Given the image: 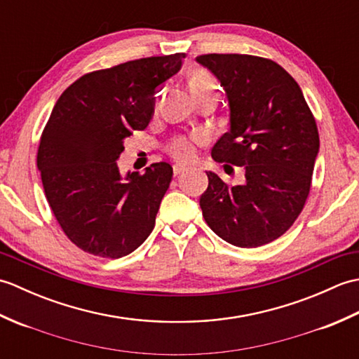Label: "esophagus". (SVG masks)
<instances>
[{
  "label": "esophagus",
  "mask_w": 359,
  "mask_h": 359,
  "mask_svg": "<svg viewBox=\"0 0 359 359\" xmlns=\"http://www.w3.org/2000/svg\"><path fill=\"white\" fill-rule=\"evenodd\" d=\"M185 171H188V168L184 166V165H174L172 166V172H174L175 177H177V175H182Z\"/></svg>",
  "instance_id": "obj_1"
}]
</instances>
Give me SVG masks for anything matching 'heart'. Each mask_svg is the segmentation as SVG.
I'll list each match as a JSON object with an SVG mask.
<instances>
[{
	"instance_id": "obj_1",
	"label": "heart",
	"mask_w": 359,
	"mask_h": 359,
	"mask_svg": "<svg viewBox=\"0 0 359 359\" xmlns=\"http://www.w3.org/2000/svg\"><path fill=\"white\" fill-rule=\"evenodd\" d=\"M211 88H216L215 81L202 69H196L191 77H189V89H191L193 94L202 93V90H207ZM205 142V135L201 133H196L191 137H177L174 139L170 147H168V152L179 162H189L196 156V147L197 144H202Z\"/></svg>"
}]
</instances>
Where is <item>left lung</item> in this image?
Returning <instances> with one entry per match:
<instances>
[{
    "label": "left lung",
    "mask_w": 359,
    "mask_h": 359,
    "mask_svg": "<svg viewBox=\"0 0 359 359\" xmlns=\"http://www.w3.org/2000/svg\"><path fill=\"white\" fill-rule=\"evenodd\" d=\"M196 62L216 75L230 106V131L211 156L245 170V184L236 187L207 172L205 222L231 245H265L280 238L306 205L319 151L315 117L299 85L273 60L207 53Z\"/></svg>",
    "instance_id": "8db88e82"
}]
</instances>
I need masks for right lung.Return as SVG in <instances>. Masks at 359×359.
<instances>
[{"label":"right lung","instance_id":"add662e5","mask_svg":"<svg viewBox=\"0 0 359 359\" xmlns=\"http://www.w3.org/2000/svg\"><path fill=\"white\" fill-rule=\"evenodd\" d=\"M185 53L148 57L85 74L60 95L36 154L46 199L67 238L89 255L118 259L139 248L172 168L120 175L123 140L148 126L157 86L182 67Z\"/></svg>","mask_w":359,"mask_h":359}]
</instances>
